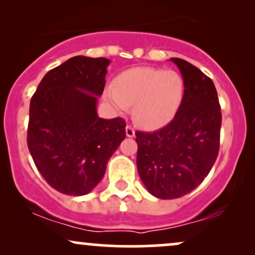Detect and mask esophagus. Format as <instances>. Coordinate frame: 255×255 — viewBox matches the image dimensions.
<instances>
[{"mask_svg": "<svg viewBox=\"0 0 255 255\" xmlns=\"http://www.w3.org/2000/svg\"><path fill=\"white\" fill-rule=\"evenodd\" d=\"M126 135H127L128 137H133L134 135H135V130H134V128L129 125L126 127Z\"/></svg>", "mask_w": 255, "mask_h": 255, "instance_id": "obj_1", "label": "esophagus"}]
</instances>
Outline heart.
<instances>
[{
  "label": "heart",
  "instance_id": "1",
  "mask_svg": "<svg viewBox=\"0 0 255 255\" xmlns=\"http://www.w3.org/2000/svg\"><path fill=\"white\" fill-rule=\"evenodd\" d=\"M183 95L184 81L180 73L139 67L120 74L114 87L105 90L104 99L120 114L134 105L133 118L136 124L145 129L154 130L174 120Z\"/></svg>",
  "mask_w": 255,
  "mask_h": 255
}]
</instances>
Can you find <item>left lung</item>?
Listing matches in <instances>:
<instances>
[{
	"label": "left lung",
	"mask_w": 255,
	"mask_h": 255,
	"mask_svg": "<svg viewBox=\"0 0 255 255\" xmlns=\"http://www.w3.org/2000/svg\"><path fill=\"white\" fill-rule=\"evenodd\" d=\"M184 95L176 116L156 131L136 130V166L147 191L159 199L188 194L204 181L217 159L222 113L215 84L182 58Z\"/></svg>",
	"instance_id": "8db88e82"
}]
</instances>
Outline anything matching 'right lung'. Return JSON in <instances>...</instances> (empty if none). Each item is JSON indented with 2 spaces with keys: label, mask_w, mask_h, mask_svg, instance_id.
Here are the masks:
<instances>
[{
  "label": "right lung",
  "mask_w": 255,
  "mask_h": 255,
  "mask_svg": "<svg viewBox=\"0 0 255 255\" xmlns=\"http://www.w3.org/2000/svg\"><path fill=\"white\" fill-rule=\"evenodd\" d=\"M108 58L74 56L44 75L30 103L27 146L38 171L67 195L90 193L126 137V122L98 116Z\"/></svg>",
  "instance_id": "obj_1"
}]
</instances>
